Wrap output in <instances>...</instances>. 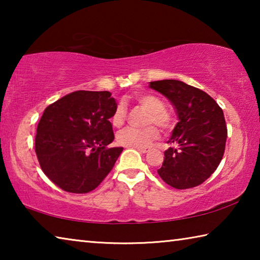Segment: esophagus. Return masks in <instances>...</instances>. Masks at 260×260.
Returning a JSON list of instances; mask_svg holds the SVG:
<instances>
[{"label":"esophagus","instance_id":"34e87169","mask_svg":"<svg viewBox=\"0 0 260 260\" xmlns=\"http://www.w3.org/2000/svg\"><path fill=\"white\" fill-rule=\"evenodd\" d=\"M134 149H136V150L142 153H147L149 151V148H144V147H134Z\"/></svg>","mask_w":260,"mask_h":260}]
</instances>
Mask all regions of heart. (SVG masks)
<instances>
[{
  "mask_svg": "<svg viewBox=\"0 0 260 260\" xmlns=\"http://www.w3.org/2000/svg\"><path fill=\"white\" fill-rule=\"evenodd\" d=\"M135 102L141 108L148 111L146 124H156L162 129H169L172 126V118L165 111V104L161 100L150 94H140L135 96ZM126 119V107L124 103H118L112 113L111 122L114 127L124 125ZM159 132L155 126H148L146 128L136 129L127 127L117 134L118 143L125 147H146L155 141Z\"/></svg>",
  "mask_w": 260,
  "mask_h": 260,
  "instance_id": "obj_1",
  "label": "heart"
}]
</instances>
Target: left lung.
Segmentation results:
<instances>
[{"instance_id":"8db88e82","label":"left lung","mask_w":260,"mask_h":260,"mask_svg":"<svg viewBox=\"0 0 260 260\" xmlns=\"http://www.w3.org/2000/svg\"><path fill=\"white\" fill-rule=\"evenodd\" d=\"M149 87L170 100L179 118L158 174L175 189L199 186L213 174L225 152L222 109L205 91L182 81H151Z\"/></svg>"}]
</instances>
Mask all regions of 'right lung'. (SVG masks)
Returning <instances> with one entry per match:
<instances>
[{"label":"right lung","instance_id":"add662e5","mask_svg":"<svg viewBox=\"0 0 260 260\" xmlns=\"http://www.w3.org/2000/svg\"><path fill=\"white\" fill-rule=\"evenodd\" d=\"M117 107L110 91L78 90L47 107L35 135V152L48 178L60 189L86 193L99 186L114 166L122 148L114 140Z\"/></svg>","mask_w":260,"mask_h":260}]
</instances>
